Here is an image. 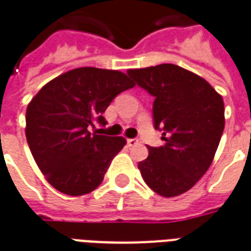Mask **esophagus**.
I'll use <instances>...</instances> for the list:
<instances>
[{"label": "esophagus", "instance_id": "34e87169", "mask_svg": "<svg viewBox=\"0 0 251 251\" xmlns=\"http://www.w3.org/2000/svg\"><path fill=\"white\" fill-rule=\"evenodd\" d=\"M137 144H138V140H135V138H129L127 140V146H135Z\"/></svg>", "mask_w": 251, "mask_h": 251}]
</instances>
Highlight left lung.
<instances>
[{
  "label": "left lung",
  "mask_w": 251,
  "mask_h": 251,
  "mask_svg": "<svg viewBox=\"0 0 251 251\" xmlns=\"http://www.w3.org/2000/svg\"><path fill=\"white\" fill-rule=\"evenodd\" d=\"M127 74L155 100L154 127L163 146H149L138 163L145 183L162 197L192 189L214 159L225 127L221 94L193 72L173 64L129 69Z\"/></svg>",
  "instance_id": "1"
}]
</instances>
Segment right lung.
Masks as SVG:
<instances>
[{
	"label": "right lung",
	"instance_id": "1",
	"mask_svg": "<svg viewBox=\"0 0 251 251\" xmlns=\"http://www.w3.org/2000/svg\"><path fill=\"white\" fill-rule=\"evenodd\" d=\"M134 83L122 72L98 68L69 70L51 79L26 109L27 145L46 181L58 192L78 197L97 189L124 137L90 133L110 102Z\"/></svg>",
	"mask_w": 251,
	"mask_h": 251
}]
</instances>
